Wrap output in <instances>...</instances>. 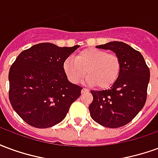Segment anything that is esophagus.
I'll return each mask as SVG.
<instances>
[{
	"label": "esophagus",
	"instance_id": "obj_1",
	"mask_svg": "<svg viewBox=\"0 0 158 158\" xmlns=\"http://www.w3.org/2000/svg\"><path fill=\"white\" fill-rule=\"evenodd\" d=\"M89 91V89H86V88H83L82 89V92H88Z\"/></svg>",
	"mask_w": 158,
	"mask_h": 158
}]
</instances>
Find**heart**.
<instances>
[{
	"instance_id": "b5f03b06",
	"label": "heart",
	"mask_w": 158,
	"mask_h": 158,
	"mask_svg": "<svg viewBox=\"0 0 158 158\" xmlns=\"http://www.w3.org/2000/svg\"><path fill=\"white\" fill-rule=\"evenodd\" d=\"M63 71L73 84L80 82L87 73L86 83L88 85H97L100 89H107L118 79L121 62L114 53L89 48L78 53L75 59L73 57L66 59L63 62Z\"/></svg>"
}]
</instances>
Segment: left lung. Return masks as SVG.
<instances>
[{
	"mask_svg": "<svg viewBox=\"0 0 158 158\" xmlns=\"http://www.w3.org/2000/svg\"><path fill=\"white\" fill-rule=\"evenodd\" d=\"M96 47L113 51L120 59L121 71L109 89L90 91V116L104 127L119 128L132 121L145 106L149 68L141 53L123 42L112 41Z\"/></svg>",
	"mask_w": 158,
	"mask_h": 158,
	"instance_id": "left-lung-1",
	"label": "left lung"
}]
</instances>
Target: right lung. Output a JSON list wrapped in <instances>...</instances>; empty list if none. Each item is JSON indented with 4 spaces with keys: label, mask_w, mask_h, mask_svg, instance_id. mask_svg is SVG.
<instances>
[{
    "label": "right lung",
    "mask_w": 158,
    "mask_h": 158,
    "mask_svg": "<svg viewBox=\"0 0 158 158\" xmlns=\"http://www.w3.org/2000/svg\"><path fill=\"white\" fill-rule=\"evenodd\" d=\"M40 43L23 51L9 70V100L28 124L45 129L62 122L82 87L68 80L63 62L79 48Z\"/></svg>",
    "instance_id": "add662e5"
}]
</instances>
